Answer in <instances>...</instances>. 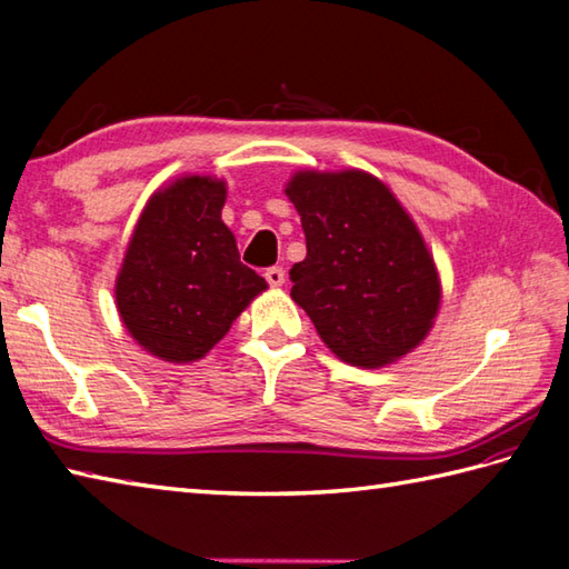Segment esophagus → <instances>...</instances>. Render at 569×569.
<instances>
[{"instance_id":"obj_1","label":"esophagus","mask_w":569,"mask_h":569,"mask_svg":"<svg viewBox=\"0 0 569 569\" xmlns=\"http://www.w3.org/2000/svg\"><path fill=\"white\" fill-rule=\"evenodd\" d=\"M263 276H266V281H269V286H273V288L286 283V271L281 269V266H271V269H266Z\"/></svg>"}]
</instances>
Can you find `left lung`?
I'll list each match as a JSON object with an SVG mask.
<instances>
[{
    "label": "left lung",
    "instance_id": "8db88e82",
    "mask_svg": "<svg viewBox=\"0 0 569 569\" xmlns=\"http://www.w3.org/2000/svg\"><path fill=\"white\" fill-rule=\"evenodd\" d=\"M308 253L291 298L320 340L352 367L379 369L413 352L438 318L442 283L413 217L359 168L298 171L286 183Z\"/></svg>",
    "mask_w": 569,
    "mask_h": 569
}]
</instances>
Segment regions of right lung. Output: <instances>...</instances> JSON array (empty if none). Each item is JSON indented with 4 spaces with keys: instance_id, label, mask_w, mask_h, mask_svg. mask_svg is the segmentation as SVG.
<instances>
[{
    "instance_id": "1",
    "label": "right lung",
    "mask_w": 569,
    "mask_h": 569,
    "mask_svg": "<svg viewBox=\"0 0 569 569\" xmlns=\"http://www.w3.org/2000/svg\"><path fill=\"white\" fill-rule=\"evenodd\" d=\"M227 183L186 173L143 204L114 281L134 342L171 365L198 361L269 283L239 261L222 222Z\"/></svg>"
}]
</instances>
